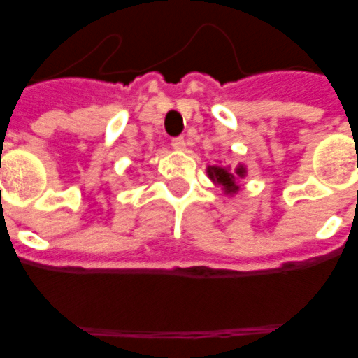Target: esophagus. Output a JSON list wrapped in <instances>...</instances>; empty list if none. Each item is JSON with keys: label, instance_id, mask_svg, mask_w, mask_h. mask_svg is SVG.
Instances as JSON below:
<instances>
[{"label": "esophagus", "instance_id": "34e87169", "mask_svg": "<svg viewBox=\"0 0 358 358\" xmlns=\"http://www.w3.org/2000/svg\"><path fill=\"white\" fill-rule=\"evenodd\" d=\"M171 146H173V148H176V150H184L185 139L184 137H174V139H171Z\"/></svg>", "mask_w": 358, "mask_h": 358}]
</instances>
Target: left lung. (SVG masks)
Returning <instances> with one entry per match:
<instances>
[{
    "instance_id": "left-lung-1",
    "label": "left lung",
    "mask_w": 358,
    "mask_h": 358,
    "mask_svg": "<svg viewBox=\"0 0 358 358\" xmlns=\"http://www.w3.org/2000/svg\"><path fill=\"white\" fill-rule=\"evenodd\" d=\"M208 174H210V178L213 180V182H217V184H221L224 187V191L229 193V195H232V193H236V191L239 189L238 185H236V178L238 176H243L245 174V169L243 167H238L236 169V173H229V169H223V167H208Z\"/></svg>"
}]
</instances>
